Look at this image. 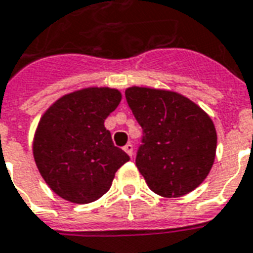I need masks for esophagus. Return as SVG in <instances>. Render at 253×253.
Wrapping results in <instances>:
<instances>
[{"label": "esophagus", "mask_w": 253, "mask_h": 253, "mask_svg": "<svg viewBox=\"0 0 253 253\" xmlns=\"http://www.w3.org/2000/svg\"><path fill=\"white\" fill-rule=\"evenodd\" d=\"M123 151L126 152L128 156H132V155H134V149H132V145L131 144L125 145V146H123Z\"/></svg>", "instance_id": "esophagus-1"}]
</instances>
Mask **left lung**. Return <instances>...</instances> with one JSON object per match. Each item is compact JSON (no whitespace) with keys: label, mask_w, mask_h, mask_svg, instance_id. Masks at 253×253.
Here are the masks:
<instances>
[{"label":"left lung","mask_w":253,"mask_h":253,"mask_svg":"<svg viewBox=\"0 0 253 253\" xmlns=\"http://www.w3.org/2000/svg\"><path fill=\"white\" fill-rule=\"evenodd\" d=\"M126 100L142 127L135 157L152 192L163 197L188 194L210 174L216 153L211 118L175 91L132 86Z\"/></svg>","instance_id":"left-lung-1"}]
</instances>
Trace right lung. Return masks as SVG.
I'll use <instances>...</instances> for the list:
<instances>
[{
  "label": "right lung",
  "instance_id": "right-lung-1",
  "mask_svg": "<svg viewBox=\"0 0 253 253\" xmlns=\"http://www.w3.org/2000/svg\"><path fill=\"white\" fill-rule=\"evenodd\" d=\"M121 100L118 89L86 87L60 97L42 115L33 142L34 160L61 199L75 204L98 200L130 160L104 126Z\"/></svg>",
  "mask_w": 253,
  "mask_h": 253
}]
</instances>
